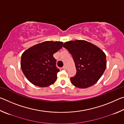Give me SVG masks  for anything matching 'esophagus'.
Instances as JSON below:
<instances>
[{
  "label": "esophagus",
  "mask_w": 124,
  "mask_h": 124,
  "mask_svg": "<svg viewBox=\"0 0 124 124\" xmlns=\"http://www.w3.org/2000/svg\"><path fill=\"white\" fill-rule=\"evenodd\" d=\"M62 68L63 69V70H67V66H64L63 67H62Z\"/></svg>",
  "instance_id": "1"
}]
</instances>
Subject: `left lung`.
Wrapping results in <instances>:
<instances>
[{
  "label": "left lung",
  "instance_id": "1",
  "mask_svg": "<svg viewBox=\"0 0 124 124\" xmlns=\"http://www.w3.org/2000/svg\"><path fill=\"white\" fill-rule=\"evenodd\" d=\"M72 54L77 69L70 78L73 85L80 89L91 86L100 79L106 68V56L99 47L85 40L67 41L63 45Z\"/></svg>",
  "mask_w": 124,
  "mask_h": 124
}]
</instances>
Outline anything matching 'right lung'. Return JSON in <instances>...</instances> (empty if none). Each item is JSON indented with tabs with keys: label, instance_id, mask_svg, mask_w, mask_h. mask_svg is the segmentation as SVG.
I'll return each instance as SVG.
<instances>
[{
	"label": "right lung",
	"instance_id": "right-lung-1",
	"mask_svg": "<svg viewBox=\"0 0 124 124\" xmlns=\"http://www.w3.org/2000/svg\"><path fill=\"white\" fill-rule=\"evenodd\" d=\"M61 41H44L26 50L21 56V67L27 79L33 85L46 87L57 79L60 70L53 54L62 47Z\"/></svg>",
	"mask_w": 124,
	"mask_h": 124
}]
</instances>
